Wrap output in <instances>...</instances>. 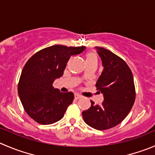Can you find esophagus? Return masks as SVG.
Returning a JSON list of instances; mask_svg holds the SVG:
<instances>
[{
	"label": "esophagus",
	"mask_w": 155,
	"mask_h": 155,
	"mask_svg": "<svg viewBox=\"0 0 155 155\" xmlns=\"http://www.w3.org/2000/svg\"><path fill=\"white\" fill-rule=\"evenodd\" d=\"M74 97H75V99H79V98H81V97H82V96H81L80 94H77V93H75Z\"/></svg>",
	"instance_id": "1"
}]
</instances>
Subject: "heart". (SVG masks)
Wrapping results in <instances>:
<instances>
[{
	"mask_svg": "<svg viewBox=\"0 0 155 155\" xmlns=\"http://www.w3.org/2000/svg\"><path fill=\"white\" fill-rule=\"evenodd\" d=\"M85 62L86 63H95L97 64V57L94 52L91 51L88 52L86 54L85 58Z\"/></svg>",
	"mask_w": 155,
	"mask_h": 155,
	"instance_id": "b5f03b06",
	"label": "heart"
}]
</instances>
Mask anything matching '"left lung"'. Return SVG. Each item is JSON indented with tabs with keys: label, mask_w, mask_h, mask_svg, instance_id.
Listing matches in <instances>:
<instances>
[{
	"label": "left lung",
	"mask_w": 155,
	"mask_h": 155,
	"mask_svg": "<svg viewBox=\"0 0 155 155\" xmlns=\"http://www.w3.org/2000/svg\"><path fill=\"white\" fill-rule=\"evenodd\" d=\"M104 70L96 85L104 95L101 104H94L82 112L85 124L97 130L113 128L120 124L131 110L135 99L134 79L127 63L109 50L95 47Z\"/></svg>",
	"instance_id": "left-lung-1"
}]
</instances>
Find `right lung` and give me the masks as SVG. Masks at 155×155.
Instances as JSON below:
<instances>
[{
	"instance_id": "right-lung-1",
	"label": "right lung",
	"mask_w": 155,
	"mask_h": 155,
	"mask_svg": "<svg viewBox=\"0 0 155 155\" xmlns=\"http://www.w3.org/2000/svg\"><path fill=\"white\" fill-rule=\"evenodd\" d=\"M85 49V46H51L35 54L25 64L18 94L25 111L35 122L48 125L62 119L74 94L71 91L61 92L54 88L53 82L64 74L70 57Z\"/></svg>"
}]
</instances>
